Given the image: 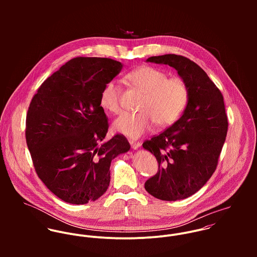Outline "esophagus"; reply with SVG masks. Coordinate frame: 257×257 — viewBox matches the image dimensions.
<instances>
[{
    "label": "esophagus",
    "mask_w": 257,
    "mask_h": 257,
    "mask_svg": "<svg viewBox=\"0 0 257 257\" xmlns=\"http://www.w3.org/2000/svg\"><path fill=\"white\" fill-rule=\"evenodd\" d=\"M130 145L134 149H138L139 147H141V146H142V143L135 142V141H130Z\"/></svg>",
    "instance_id": "34e87169"
}]
</instances>
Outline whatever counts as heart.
I'll return each mask as SVG.
<instances>
[{
  "label": "heart",
  "instance_id": "b5f03b06",
  "mask_svg": "<svg viewBox=\"0 0 257 257\" xmlns=\"http://www.w3.org/2000/svg\"><path fill=\"white\" fill-rule=\"evenodd\" d=\"M144 97L140 111L123 112L113 121V130L132 139H138L155 124L167 126L182 114L190 97L187 82L181 77H170L156 67L143 66L126 76ZM101 106L113 114L121 111V89L114 81L108 82L101 93Z\"/></svg>",
  "mask_w": 257,
  "mask_h": 257
}]
</instances>
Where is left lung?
<instances>
[{"label":"left lung","instance_id":"8db88e82","mask_svg":"<svg viewBox=\"0 0 257 257\" xmlns=\"http://www.w3.org/2000/svg\"><path fill=\"white\" fill-rule=\"evenodd\" d=\"M147 61L175 68L189 86L182 116L143 144L158 162L146 190L163 201L182 200L199 191L217 169L228 126L223 97L207 73L187 57L165 54Z\"/></svg>","mask_w":257,"mask_h":257}]
</instances>
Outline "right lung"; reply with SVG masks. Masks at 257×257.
Returning a JSON list of instances; mask_svg holds the SVG:
<instances>
[{
    "mask_svg": "<svg viewBox=\"0 0 257 257\" xmlns=\"http://www.w3.org/2000/svg\"><path fill=\"white\" fill-rule=\"evenodd\" d=\"M120 62L76 57L48 77L30 104L26 140L37 176L59 199L74 205L99 199L110 184L111 160L130 150L126 138L103 142L109 123L100 103Z\"/></svg>",
    "mask_w": 257,
    "mask_h": 257,
    "instance_id": "1",
    "label": "right lung"
}]
</instances>
